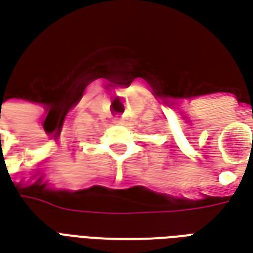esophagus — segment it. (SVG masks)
<instances>
[{"label": "esophagus", "instance_id": "1", "mask_svg": "<svg viewBox=\"0 0 253 253\" xmlns=\"http://www.w3.org/2000/svg\"><path fill=\"white\" fill-rule=\"evenodd\" d=\"M114 123H118V125H121L122 121H121V119H119V118H115V121H114Z\"/></svg>", "mask_w": 253, "mask_h": 253}]
</instances>
